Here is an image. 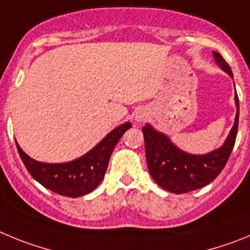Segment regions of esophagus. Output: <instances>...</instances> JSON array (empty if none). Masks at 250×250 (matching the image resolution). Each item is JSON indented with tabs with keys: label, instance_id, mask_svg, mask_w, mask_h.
Instances as JSON below:
<instances>
[{
	"label": "esophagus",
	"instance_id": "34e87169",
	"mask_svg": "<svg viewBox=\"0 0 250 250\" xmlns=\"http://www.w3.org/2000/svg\"><path fill=\"white\" fill-rule=\"evenodd\" d=\"M136 120L138 121V122H143V121H145L146 118H145V116H143V114H138V116L136 117Z\"/></svg>",
	"mask_w": 250,
	"mask_h": 250
}]
</instances>
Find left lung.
Instances as JSON below:
<instances>
[{
  "label": "left lung",
  "instance_id": "8db88e82",
  "mask_svg": "<svg viewBox=\"0 0 250 250\" xmlns=\"http://www.w3.org/2000/svg\"><path fill=\"white\" fill-rule=\"evenodd\" d=\"M213 57L218 66L233 78L230 67L222 55L213 52ZM234 100L237 105L234 125L223 146L207 154H189L183 152L175 147L166 134L156 130L150 125L142 128L148 170L161 188L181 194L199 189L217 178L228 162L237 138L239 122V100L237 92Z\"/></svg>",
  "mask_w": 250,
  "mask_h": 250
}]
</instances>
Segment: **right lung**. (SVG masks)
I'll return each instance as SVG.
<instances>
[{"label":"right lung","instance_id":"obj_1","mask_svg":"<svg viewBox=\"0 0 250 250\" xmlns=\"http://www.w3.org/2000/svg\"><path fill=\"white\" fill-rule=\"evenodd\" d=\"M130 127L132 125L129 122L118 125L93 149L67 163L52 164L35 161L27 156L17 142L16 146L24 167L38 183L57 194L77 198L88 194L102 182L114 147L125 130Z\"/></svg>","mask_w":250,"mask_h":250}]
</instances>
